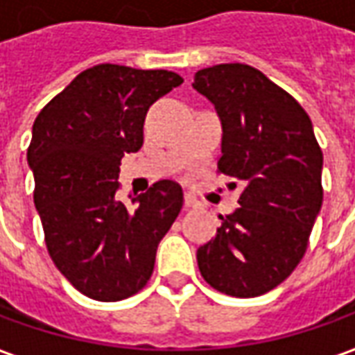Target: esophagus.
Instances as JSON below:
<instances>
[{
  "instance_id": "1",
  "label": "esophagus",
  "mask_w": 355,
  "mask_h": 355,
  "mask_svg": "<svg viewBox=\"0 0 355 355\" xmlns=\"http://www.w3.org/2000/svg\"><path fill=\"white\" fill-rule=\"evenodd\" d=\"M184 206H187V208H196V206H198V200H196L192 194H184Z\"/></svg>"
}]
</instances>
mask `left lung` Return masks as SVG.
Masks as SVG:
<instances>
[{
  "label": "left lung",
  "mask_w": 355,
  "mask_h": 355,
  "mask_svg": "<svg viewBox=\"0 0 355 355\" xmlns=\"http://www.w3.org/2000/svg\"><path fill=\"white\" fill-rule=\"evenodd\" d=\"M192 88L222 123L218 168L241 182L239 208L196 251L204 281L250 299L275 288L302 259L322 206V151L311 117L257 68H202ZM236 189V182H232Z\"/></svg>",
  "instance_id": "left-lung-1"
}]
</instances>
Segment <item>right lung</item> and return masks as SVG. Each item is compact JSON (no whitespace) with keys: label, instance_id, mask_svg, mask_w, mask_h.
I'll return each mask as SVG.
<instances>
[{"label":"right lung","instance_id":"add662e5","mask_svg":"<svg viewBox=\"0 0 355 355\" xmlns=\"http://www.w3.org/2000/svg\"><path fill=\"white\" fill-rule=\"evenodd\" d=\"M182 84L171 70L98 64L80 72L33 123L27 163L46 250L70 285L94 300L147 285L159 241L182 208V189L159 180L131 204L116 196L123 153L143 145L149 107Z\"/></svg>","mask_w":355,"mask_h":355}]
</instances>
